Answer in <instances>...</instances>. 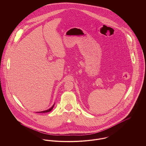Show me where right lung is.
<instances>
[{"label":"right lung","instance_id":"obj_1","mask_svg":"<svg viewBox=\"0 0 146 146\" xmlns=\"http://www.w3.org/2000/svg\"><path fill=\"white\" fill-rule=\"evenodd\" d=\"M54 106V104H53V105L49 109H48V110H45V111H40V112H38V113H45V112H50L51 110H52V109L53 108Z\"/></svg>","mask_w":146,"mask_h":146}]
</instances>
